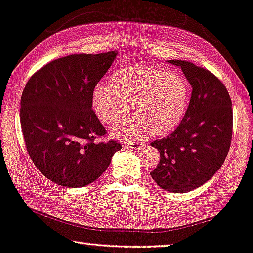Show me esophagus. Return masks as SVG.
Listing matches in <instances>:
<instances>
[{"mask_svg":"<svg viewBox=\"0 0 253 253\" xmlns=\"http://www.w3.org/2000/svg\"><path fill=\"white\" fill-rule=\"evenodd\" d=\"M125 144H126L127 147L132 148L134 150H139L144 146L142 142H125Z\"/></svg>","mask_w":253,"mask_h":253,"instance_id":"esophagus-1","label":"esophagus"}]
</instances>
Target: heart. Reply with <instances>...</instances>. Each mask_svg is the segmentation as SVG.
I'll return each instance as SVG.
<instances>
[{"instance_id":"b5f03b06","label":"heart","mask_w":253,"mask_h":253,"mask_svg":"<svg viewBox=\"0 0 253 253\" xmlns=\"http://www.w3.org/2000/svg\"><path fill=\"white\" fill-rule=\"evenodd\" d=\"M188 103L190 86L179 73L143 65L117 70L110 85L99 84L91 93L93 113L107 126L116 124L112 135L118 139H139L149 129L155 135L171 133L184 119ZM130 112L132 119L123 121Z\"/></svg>"}]
</instances>
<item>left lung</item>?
Here are the masks:
<instances>
[{
  "mask_svg": "<svg viewBox=\"0 0 253 253\" xmlns=\"http://www.w3.org/2000/svg\"><path fill=\"white\" fill-rule=\"evenodd\" d=\"M192 86L184 119L166 139L151 142L161 160L150 176L163 190L185 193L207 183L220 170L230 148L232 109L223 83L207 69L170 60Z\"/></svg>",
  "mask_w": 253,
  "mask_h": 253,
  "instance_id": "1",
  "label": "left lung"
}]
</instances>
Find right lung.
Masks as SVG:
<instances>
[{"label":"right lung","mask_w":253,"mask_h":253,"mask_svg":"<svg viewBox=\"0 0 253 253\" xmlns=\"http://www.w3.org/2000/svg\"><path fill=\"white\" fill-rule=\"evenodd\" d=\"M118 55L73 54L47 63L28 81L21 98L26 149L40 172L65 187H83L105 172L121 144L96 142L106 134L91 93Z\"/></svg>","instance_id":"obj_1"}]
</instances>
